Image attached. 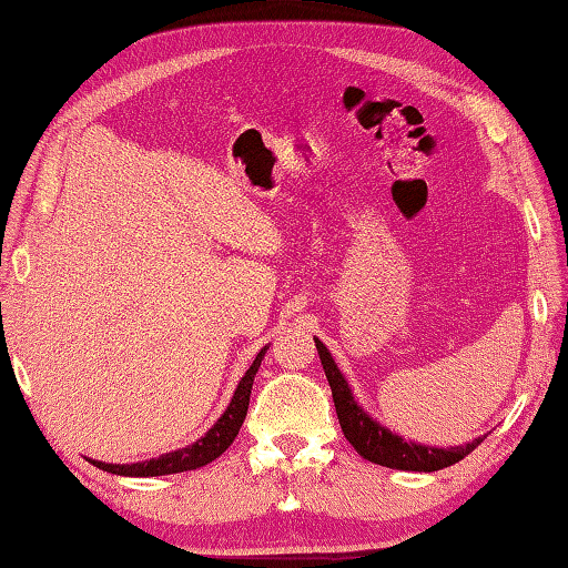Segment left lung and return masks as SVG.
<instances>
[{
  "instance_id": "8db88e82",
  "label": "left lung",
  "mask_w": 568,
  "mask_h": 568,
  "mask_svg": "<svg viewBox=\"0 0 568 568\" xmlns=\"http://www.w3.org/2000/svg\"><path fill=\"white\" fill-rule=\"evenodd\" d=\"M315 347L320 354L322 369H325V376L332 388V398H335V408H337V418H339L344 438L352 443V448L357 450L364 460L384 465V468H392V470L433 473L463 460L465 455L473 453L485 440L483 436L455 448H433V446H420V443L404 440L386 426L376 424V420L357 404V398H354L347 379H344L339 372V366L335 364V359H332L329 349L317 337H315Z\"/></svg>"
}]
</instances>
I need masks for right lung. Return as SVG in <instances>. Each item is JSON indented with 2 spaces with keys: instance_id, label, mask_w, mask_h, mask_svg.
Wrapping results in <instances>:
<instances>
[{
  "instance_id": "1",
  "label": "right lung",
  "mask_w": 568,
  "mask_h": 568,
  "mask_svg": "<svg viewBox=\"0 0 568 568\" xmlns=\"http://www.w3.org/2000/svg\"><path fill=\"white\" fill-rule=\"evenodd\" d=\"M265 349L263 347L258 354H255L253 364L248 366V372L243 374V379L239 382L236 392H233V398L229 408L221 414V418L216 420L214 426H211L202 438L192 446L180 448V450H172V453H164L160 458H152V460H144V463H130V465H113V463H100V460H91L95 468L105 470V473H113V475H125V477H154V475H172V473H186V470H196V468H204L211 460H216L221 453H224L233 440H236L239 430L243 426V418L248 414V402H251V386L255 379V372H258V366L265 357Z\"/></svg>"
}]
</instances>
